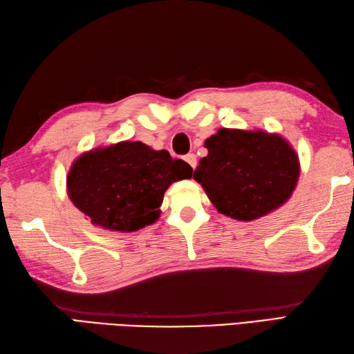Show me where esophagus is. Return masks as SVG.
Listing matches in <instances>:
<instances>
[{
    "label": "esophagus",
    "instance_id": "1",
    "mask_svg": "<svg viewBox=\"0 0 354 354\" xmlns=\"http://www.w3.org/2000/svg\"><path fill=\"white\" fill-rule=\"evenodd\" d=\"M184 160H185V162L190 165V167L194 170L196 169V164H198V161H196V155L194 153H187L185 156H184Z\"/></svg>",
    "mask_w": 354,
    "mask_h": 354
}]
</instances>
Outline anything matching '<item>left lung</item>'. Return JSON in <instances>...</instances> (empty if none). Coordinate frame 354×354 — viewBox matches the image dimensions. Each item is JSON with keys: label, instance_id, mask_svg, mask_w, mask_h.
Instances as JSON below:
<instances>
[{"label": "left lung", "instance_id": "8db88e82", "mask_svg": "<svg viewBox=\"0 0 354 354\" xmlns=\"http://www.w3.org/2000/svg\"><path fill=\"white\" fill-rule=\"evenodd\" d=\"M193 178L221 212L239 221L268 214L289 199L299 175L298 156L278 135L219 129Z\"/></svg>", "mask_w": 354, "mask_h": 354}]
</instances>
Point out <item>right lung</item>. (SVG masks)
<instances>
[{"mask_svg":"<svg viewBox=\"0 0 354 354\" xmlns=\"http://www.w3.org/2000/svg\"><path fill=\"white\" fill-rule=\"evenodd\" d=\"M193 169L167 150L123 141L82 155L66 178L70 199L93 223L112 231H137L160 216L164 192Z\"/></svg>","mask_w":354,"mask_h":354,"instance_id":"add662e5","label":"right lung"}]
</instances>
